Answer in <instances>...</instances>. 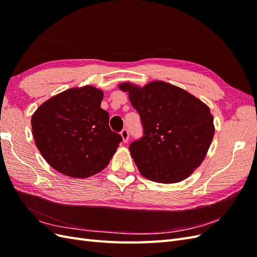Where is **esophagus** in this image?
Instances as JSON below:
<instances>
[{
	"instance_id": "obj_1",
	"label": "esophagus",
	"mask_w": 257,
	"mask_h": 257,
	"mask_svg": "<svg viewBox=\"0 0 257 257\" xmlns=\"http://www.w3.org/2000/svg\"><path fill=\"white\" fill-rule=\"evenodd\" d=\"M120 134H121V136H122V138H123V142H124V143H127V141H128V137H130L128 128H127V127H123Z\"/></svg>"
}]
</instances>
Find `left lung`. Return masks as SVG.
Listing matches in <instances>:
<instances>
[{"label":"left lung","instance_id":"1","mask_svg":"<svg viewBox=\"0 0 257 257\" xmlns=\"http://www.w3.org/2000/svg\"><path fill=\"white\" fill-rule=\"evenodd\" d=\"M141 116L142 136L130 144L141 174L154 182L188 178L205 159L214 135L213 116L201 100L163 81L144 88L120 84Z\"/></svg>","mask_w":257,"mask_h":257}]
</instances>
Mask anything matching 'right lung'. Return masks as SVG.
<instances>
[{
  "label": "right lung",
  "mask_w": 257,
  "mask_h": 257,
  "mask_svg": "<svg viewBox=\"0 0 257 257\" xmlns=\"http://www.w3.org/2000/svg\"><path fill=\"white\" fill-rule=\"evenodd\" d=\"M103 92L91 85L49 98L32 115L37 149L59 173L87 178L103 170L122 142L100 108Z\"/></svg>",
  "instance_id": "1"
}]
</instances>
